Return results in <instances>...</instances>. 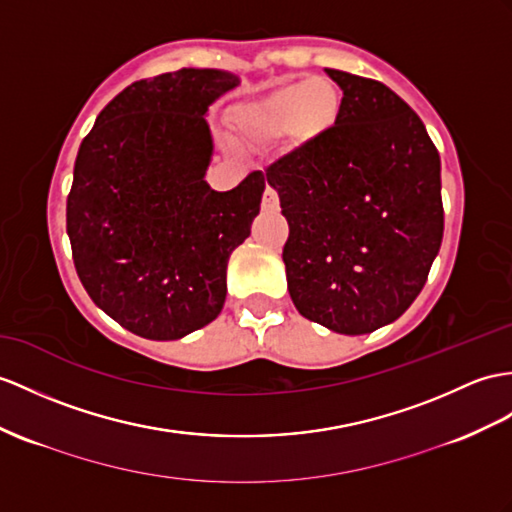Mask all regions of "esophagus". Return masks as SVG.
I'll return each instance as SVG.
<instances>
[{
	"instance_id": "esophagus-1",
	"label": "esophagus",
	"mask_w": 512,
	"mask_h": 512,
	"mask_svg": "<svg viewBox=\"0 0 512 512\" xmlns=\"http://www.w3.org/2000/svg\"><path fill=\"white\" fill-rule=\"evenodd\" d=\"M278 204H280L278 193L273 191L271 186H267L265 193H263V208H265V210H278Z\"/></svg>"
}]
</instances>
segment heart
I'll use <instances>...</instances> for the list:
<instances>
[{
    "label": "heart",
    "instance_id": "b5f03b06",
    "mask_svg": "<svg viewBox=\"0 0 512 512\" xmlns=\"http://www.w3.org/2000/svg\"><path fill=\"white\" fill-rule=\"evenodd\" d=\"M341 93L330 80H299L234 106L230 121L243 139L263 143L289 132L297 145L321 141L339 121Z\"/></svg>",
    "mask_w": 512,
    "mask_h": 512
}]
</instances>
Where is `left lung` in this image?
I'll return each mask as SVG.
<instances>
[{
	"mask_svg": "<svg viewBox=\"0 0 512 512\" xmlns=\"http://www.w3.org/2000/svg\"><path fill=\"white\" fill-rule=\"evenodd\" d=\"M341 86L336 126L267 169L289 239L299 315L367 334L415 302L443 239L441 158L421 119L378 80L326 69Z\"/></svg>",
	"mask_w": 512,
	"mask_h": 512,
	"instance_id": "left-lung-1",
	"label": "left lung"
}]
</instances>
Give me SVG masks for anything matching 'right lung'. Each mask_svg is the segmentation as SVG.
<instances>
[{"instance_id": "obj_1", "label": "right lung", "mask_w": 512, "mask_h": 512, "mask_svg": "<svg viewBox=\"0 0 512 512\" xmlns=\"http://www.w3.org/2000/svg\"><path fill=\"white\" fill-rule=\"evenodd\" d=\"M236 84L217 69L132 82L80 145L67 197L73 265L93 302L143 339H182L217 319L228 258L252 232L263 173L223 193L204 180V115Z\"/></svg>"}]
</instances>
